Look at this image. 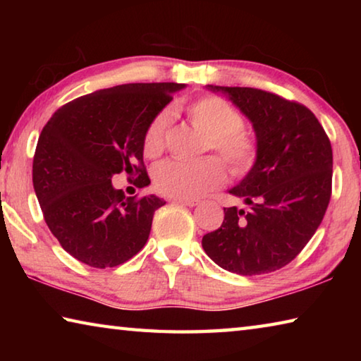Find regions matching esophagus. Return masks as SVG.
<instances>
[{"instance_id":"esophagus-1","label":"esophagus","mask_w":361,"mask_h":361,"mask_svg":"<svg viewBox=\"0 0 361 361\" xmlns=\"http://www.w3.org/2000/svg\"><path fill=\"white\" fill-rule=\"evenodd\" d=\"M173 204H181V205H186V207H195L199 205L200 202L197 199H183V197H173L172 199Z\"/></svg>"}]
</instances>
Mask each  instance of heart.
Here are the masks:
<instances>
[{"mask_svg": "<svg viewBox=\"0 0 361 361\" xmlns=\"http://www.w3.org/2000/svg\"><path fill=\"white\" fill-rule=\"evenodd\" d=\"M191 124L205 137L202 151H215L228 164L232 173H247L256 161L255 140L243 132L242 116L218 97H202L188 106ZM172 114L159 113L145 133V154L156 157L166 148V137ZM156 189L170 197L192 199L223 185L224 167L215 157L195 162L166 161L154 169Z\"/></svg>", "mask_w": 361, "mask_h": 361, "instance_id": "b5f03b06", "label": "heart"}]
</instances>
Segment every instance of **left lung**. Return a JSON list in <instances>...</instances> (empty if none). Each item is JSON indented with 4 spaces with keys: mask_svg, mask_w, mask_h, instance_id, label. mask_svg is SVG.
Wrapping results in <instances>:
<instances>
[{
    "mask_svg": "<svg viewBox=\"0 0 361 361\" xmlns=\"http://www.w3.org/2000/svg\"><path fill=\"white\" fill-rule=\"evenodd\" d=\"M252 122L256 161L229 189L250 205L224 209V221L202 237L205 253L226 271L259 276L288 264L315 234L331 197V143L314 113L253 87L207 85Z\"/></svg>",
    "mask_w": 361,
    "mask_h": 361,
    "instance_id": "obj_1",
    "label": "left lung"
}]
</instances>
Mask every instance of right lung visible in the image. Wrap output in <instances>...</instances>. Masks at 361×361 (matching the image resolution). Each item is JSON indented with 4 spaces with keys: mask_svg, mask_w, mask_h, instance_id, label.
Instances as JSON below:
<instances>
[{
    "mask_svg": "<svg viewBox=\"0 0 361 361\" xmlns=\"http://www.w3.org/2000/svg\"><path fill=\"white\" fill-rule=\"evenodd\" d=\"M186 84L137 82L100 89L59 108L42 129L33 157V188L49 229L73 258L90 267H114L145 247L154 194L126 197L116 173L138 175L151 121ZM140 166H138L136 162Z\"/></svg>",
    "mask_w": 361,
    "mask_h": 361,
    "instance_id": "1",
    "label": "right lung"
}]
</instances>
